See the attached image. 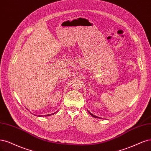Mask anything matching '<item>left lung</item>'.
Wrapping results in <instances>:
<instances>
[{"label":"left lung","instance_id":"left-lung-1","mask_svg":"<svg viewBox=\"0 0 151 151\" xmlns=\"http://www.w3.org/2000/svg\"><path fill=\"white\" fill-rule=\"evenodd\" d=\"M90 113V112H89ZM90 114H91V115L92 116V117H96V118H99L98 117H97V116H94V115H93V114H91V113H90Z\"/></svg>","mask_w":151,"mask_h":151}]
</instances>
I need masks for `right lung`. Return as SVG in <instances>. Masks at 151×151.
Here are the masks:
<instances>
[{"instance_id": "obj_1", "label": "right lung", "mask_w": 151, "mask_h": 151, "mask_svg": "<svg viewBox=\"0 0 151 151\" xmlns=\"http://www.w3.org/2000/svg\"><path fill=\"white\" fill-rule=\"evenodd\" d=\"M58 112V111H57ZM55 112H54V113H52V114H47V115H41V116H39V117H43V116H51V115H53V114H54Z\"/></svg>"}]
</instances>
